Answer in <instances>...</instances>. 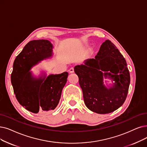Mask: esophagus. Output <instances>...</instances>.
Returning <instances> with one entry per match:
<instances>
[{"label":"esophagus","instance_id":"esophagus-1","mask_svg":"<svg viewBox=\"0 0 147 147\" xmlns=\"http://www.w3.org/2000/svg\"><path fill=\"white\" fill-rule=\"evenodd\" d=\"M69 72L70 73H73L74 72V67H71V68H70V69H69Z\"/></svg>","mask_w":147,"mask_h":147}]
</instances>
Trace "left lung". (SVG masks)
<instances>
[{"mask_svg": "<svg viewBox=\"0 0 147 147\" xmlns=\"http://www.w3.org/2000/svg\"><path fill=\"white\" fill-rule=\"evenodd\" d=\"M75 66L85 105L99 114L113 112L124 104L127 96L130 76L124 57L109 40H105L95 58ZM113 82L103 84V78Z\"/></svg>", "mask_w": 147, "mask_h": 147, "instance_id": "obj_1", "label": "left lung"}]
</instances>
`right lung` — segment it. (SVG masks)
<instances>
[{
    "mask_svg": "<svg viewBox=\"0 0 147 147\" xmlns=\"http://www.w3.org/2000/svg\"><path fill=\"white\" fill-rule=\"evenodd\" d=\"M54 46L48 40L30 41L17 56L11 80L20 104L34 113L54 110L59 103L69 74L35 75L31 69L53 56Z\"/></svg>",
    "mask_w": 147,
    "mask_h": 147,
    "instance_id": "obj_1",
    "label": "right lung"
}]
</instances>
